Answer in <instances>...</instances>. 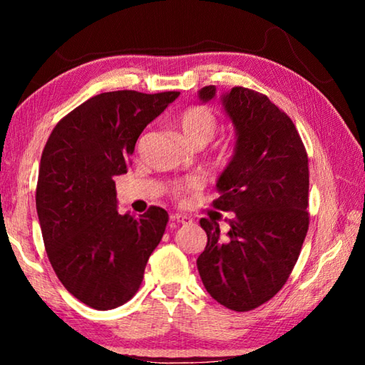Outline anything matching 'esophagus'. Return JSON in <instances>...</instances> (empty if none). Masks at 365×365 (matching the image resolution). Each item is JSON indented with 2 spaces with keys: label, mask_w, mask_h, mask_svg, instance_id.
<instances>
[{
  "label": "esophagus",
  "mask_w": 365,
  "mask_h": 365,
  "mask_svg": "<svg viewBox=\"0 0 365 365\" xmlns=\"http://www.w3.org/2000/svg\"><path fill=\"white\" fill-rule=\"evenodd\" d=\"M170 220L172 222H177V224H191V219L188 217V215L185 214H172L170 215Z\"/></svg>",
  "instance_id": "1"
}]
</instances>
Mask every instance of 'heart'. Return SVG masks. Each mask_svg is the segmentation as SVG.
<instances>
[{"label":"heart","mask_w":365,"mask_h":365,"mask_svg":"<svg viewBox=\"0 0 365 365\" xmlns=\"http://www.w3.org/2000/svg\"><path fill=\"white\" fill-rule=\"evenodd\" d=\"M174 127L178 135H180L190 146L202 148L214 138L215 133H217L219 119L217 115L214 114V110L202 106V104H191V106L185 108L177 114L174 119ZM196 188L197 182L187 180L175 185L172 193L175 196H182L183 193H187V191Z\"/></svg>","instance_id":"heart-1"}]
</instances>
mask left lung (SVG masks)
I'll return each instance as SVG.
<instances>
[{"label":"left lung","mask_w":365,"mask_h":365,"mask_svg":"<svg viewBox=\"0 0 365 365\" xmlns=\"http://www.w3.org/2000/svg\"><path fill=\"white\" fill-rule=\"evenodd\" d=\"M214 96V85L200 90L201 101ZM222 104L237 145L212 206L235 215L225 238L215 219L200 220L207 245L196 264L215 301L246 312L274 298L298 261L309 228V164L293 120L267 96L233 86Z\"/></svg>","instance_id":"obj_1"}]
</instances>
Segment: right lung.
Wrapping results in <instances>:
<instances>
[{"label": "right lung", "mask_w": 365, "mask_h": 365, "mask_svg": "<svg viewBox=\"0 0 365 365\" xmlns=\"http://www.w3.org/2000/svg\"><path fill=\"white\" fill-rule=\"evenodd\" d=\"M178 91L96 95L63 117L45 145L36 212L49 262L67 292L108 311L132 299L169 214L117 212L115 175L128 170L140 133Z\"/></svg>", "instance_id": "obj_1"}]
</instances>
